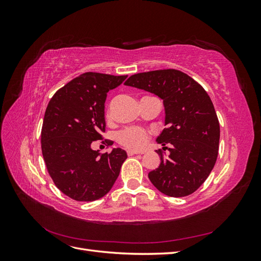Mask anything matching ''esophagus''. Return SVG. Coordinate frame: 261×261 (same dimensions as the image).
I'll list each match as a JSON object with an SVG mask.
<instances>
[{
  "label": "esophagus",
  "instance_id": "esophagus-1",
  "mask_svg": "<svg viewBox=\"0 0 261 261\" xmlns=\"http://www.w3.org/2000/svg\"><path fill=\"white\" fill-rule=\"evenodd\" d=\"M137 153H143V151H138V150H133V149H128V150H127V154H128V155L137 154Z\"/></svg>",
  "mask_w": 261,
  "mask_h": 261
}]
</instances>
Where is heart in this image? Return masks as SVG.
I'll return each mask as SVG.
<instances>
[{"label":"heart","instance_id":"obj_1","mask_svg":"<svg viewBox=\"0 0 261 261\" xmlns=\"http://www.w3.org/2000/svg\"><path fill=\"white\" fill-rule=\"evenodd\" d=\"M118 143L126 148L141 149L148 143V133L140 127H126L117 133Z\"/></svg>","mask_w":261,"mask_h":261}]
</instances>
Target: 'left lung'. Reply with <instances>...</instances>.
I'll return each instance as SVG.
<instances>
[{
  "mask_svg": "<svg viewBox=\"0 0 261 261\" xmlns=\"http://www.w3.org/2000/svg\"><path fill=\"white\" fill-rule=\"evenodd\" d=\"M126 86L151 92L163 100L167 126L156 143L170 147L165 158L161 150L160 165L149 172L153 186L170 197L193 194L215 167L220 125L207 91L192 77L177 69H160L132 75Z\"/></svg>",
  "mask_w": 261,
  "mask_h": 261,
  "instance_id": "1",
  "label": "left lung"
}]
</instances>
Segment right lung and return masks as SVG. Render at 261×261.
Segmentation results:
<instances>
[{
  "label": "right lung",
  "instance_id": "1",
  "mask_svg": "<svg viewBox=\"0 0 261 261\" xmlns=\"http://www.w3.org/2000/svg\"><path fill=\"white\" fill-rule=\"evenodd\" d=\"M127 76L85 73L62 87L46 107L41 149L55 186L77 201H93L107 195L120 174L127 153L113 148L108 153L92 150V141L106 130L107 93ZM109 147L113 143L105 140Z\"/></svg>",
  "mask_w": 261,
  "mask_h": 261
}]
</instances>
